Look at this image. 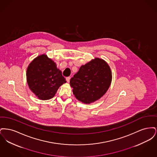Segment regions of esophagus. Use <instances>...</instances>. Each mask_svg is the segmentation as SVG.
<instances>
[{"instance_id":"34e87169","label":"esophagus","mask_w":157,"mask_h":157,"mask_svg":"<svg viewBox=\"0 0 157 157\" xmlns=\"http://www.w3.org/2000/svg\"><path fill=\"white\" fill-rule=\"evenodd\" d=\"M70 79H71V77H67V78H66V80H67V82H69V81H70Z\"/></svg>"}]
</instances>
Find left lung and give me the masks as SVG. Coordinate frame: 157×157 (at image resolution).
I'll return each instance as SVG.
<instances>
[{"instance_id":"obj_1","label":"left lung","mask_w":157,"mask_h":157,"mask_svg":"<svg viewBox=\"0 0 157 157\" xmlns=\"http://www.w3.org/2000/svg\"><path fill=\"white\" fill-rule=\"evenodd\" d=\"M112 81L111 68L104 60L95 58L84 65L70 80L76 98L89 104L102 97Z\"/></svg>"}]
</instances>
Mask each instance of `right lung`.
Instances as JSON below:
<instances>
[{
    "label": "right lung",
    "instance_id": "add662e5",
    "mask_svg": "<svg viewBox=\"0 0 157 157\" xmlns=\"http://www.w3.org/2000/svg\"><path fill=\"white\" fill-rule=\"evenodd\" d=\"M26 79L32 92L42 100L52 98L60 86L67 82L56 64L45 54L30 62L27 68Z\"/></svg>",
    "mask_w": 157,
    "mask_h": 157
}]
</instances>
